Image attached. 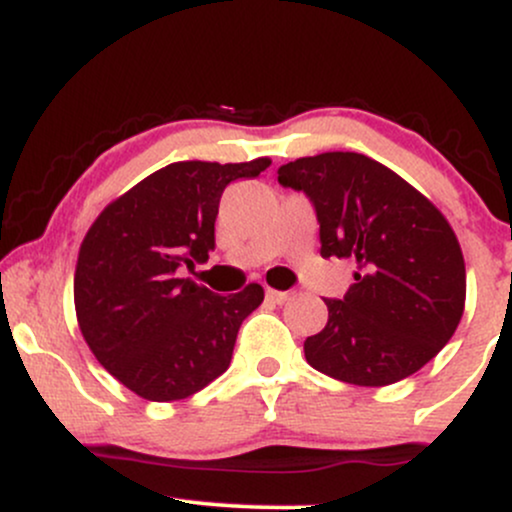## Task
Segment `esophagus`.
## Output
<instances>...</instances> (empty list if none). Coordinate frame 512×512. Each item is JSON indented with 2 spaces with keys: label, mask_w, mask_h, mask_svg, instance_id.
Segmentation results:
<instances>
[{
  "label": "esophagus",
  "mask_w": 512,
  "mask_h": 512,
  "mask_svg": "<svg viewBox=\"0 0 512 512\" xmlns=\"http://www.w3.org/2000/svg\"><path fill=\"white\" fill-rule=\"evenodd\" d=\"M291 298V293L289 291H276V289H267V301H272V303H276V305H281V303H286Z\"/></svg>",
  "instance_id": "1"
}]
</instances>
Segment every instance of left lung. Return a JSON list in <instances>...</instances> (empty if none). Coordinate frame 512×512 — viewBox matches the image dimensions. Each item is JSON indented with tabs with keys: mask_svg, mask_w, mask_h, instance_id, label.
Segmentation results:
<instances>
[{
	"mask_svg": "<svg viewBox=\"0 0 512 512\" xmlns=\"http://www.w3.org/2000/svg\"><path fill=\"white\" fill-rule=\"evenodd\" d=\"M279 182L303 190L320 221V255L356 262L305 361L349 385L383 387L424 368L460 325L467 272L460 240L431 199L354 151L296 158Z\"/></svg>",
	"mask_w": 512,
	"mask_h": 512,
	"instance_id": "1",
	"label": "left lung"
}]
</instances>
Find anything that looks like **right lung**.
Instances as JSON below:
<instances>
[{
  "label": "right lung",
  "mask_w": 512,
  "mask_h": 512,
  "mask_svg": "<svg viewBox=\"0 0 512 512\" xmlns=\"http://www.w3.org/2000/svg\"><path fill=\"white\" fill-rule=\"evenodd\" d=\"M269 166L267 156L170 163L113 199L88 228L74 272L76 320L98 363L134 395L187 399L231 363L240 325L264 289L248 284L219 296L178 269L209 260L228 182Z\"/></svg>",
  "instance_id": "obj_1"
}]
</instances>
